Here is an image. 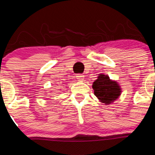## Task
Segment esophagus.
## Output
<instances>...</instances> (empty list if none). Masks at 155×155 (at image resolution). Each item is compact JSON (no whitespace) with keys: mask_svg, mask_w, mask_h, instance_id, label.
Returning <instances> with one entry per match:
<instances>
[{"mask_svg":"<svg viewBox=\"0 0 155 155\" xmlns=\"http://www.w3.org/2000/svg\"><path fill=\"white\" fill-rule=\"evenodd\" d=\"M76 78H77V79H78V80L81 81L84 80V75L81 74H77Z\"/></svg>","mask_w":155,"mask_h":155,"instance_id":"34e87169","label":"esophagus"}]
</instances>
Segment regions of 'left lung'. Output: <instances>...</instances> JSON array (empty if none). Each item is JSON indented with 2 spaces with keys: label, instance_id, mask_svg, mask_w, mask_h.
<instances>
[{
  "label": "left lung",
  "instance_id": "1",
  "mask_svg": "<svg viewBox=\"0 0 155 155\" xmlns=\"http://www.w3.org/2000/svg\"><path fill=\"white\" fill-rule=\"evenodd\" d=\"M92 88L94 95L100 102L109 105L119 98L121 94V88L115 81H112L105 74H99L98 79L93 82Z\"/></svg>",
  "mask_w": 155,
  "mask_h": 155
}]
</instances>
